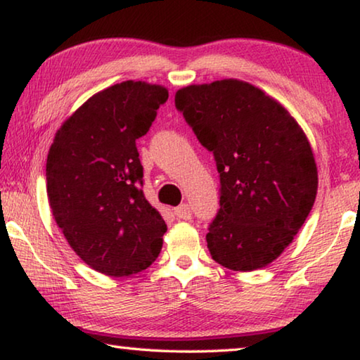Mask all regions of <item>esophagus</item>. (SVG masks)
<instances>
[{"label": "esophagus", "mask_w": 360, "mask_h": 360, "mask_svg": "<svg viewBox=\"0 0 360 360\" xmlns=\"http://www.w3.org/2000/svg\"><path fill=\"white\" fill-rule=\"evenodd\" d=\"M174 214L179 220H190L191 217V210H190V205L188 204H181L179 207L174 209Z\"/></svg>", "instance_id": "1"}]
</instances>
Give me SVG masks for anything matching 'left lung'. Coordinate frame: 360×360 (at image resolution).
Here are the masks:
<instances>
[{"mask_svg": "<svg viewBox=\"0 0 360 360\" xmlns=\"http://www.w3.org/2000/svg\"><path fill=\"white\" fill-rule=\"evenodd\" d=\"M175 107L220 174V210L205 236L212 258L243 273L268 266L316 201L317 166L302 126L278 100L233 78L181 87Z\"/></svg>", "mask_w": 360, "mask_h": 360, "instance_id": "obj_1", "label": "left lung"}]
</instances>
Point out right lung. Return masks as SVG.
<instances>
[{"label": "right lung", "instance_id": "1", "mask_svg": "<svg viewBox=\"0 0 360 360\" xmlns=\"http://www.w3.org/2000/svg\"><path fill=\"white\" fill-rule=\"evenodd\" d=\"M167 87L124 81L94 94L56 132L46 162L52 217L82 262L129 276L156 260L166 221L141 191L135 140L148 132Z\"/></svg>", "mask_w": 360, "mask_h": 360}]
</instances>
